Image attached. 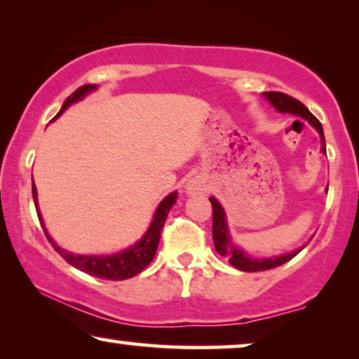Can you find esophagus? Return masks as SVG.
<instances>
[{"label": "esophagus", "mask_w": 359, "mask_h": 359, "mask_svg": "<svg viewBox=\"0 0 359 359\" xmlns=\"http://www.w3.org/2000/svg\"><path fill=\"white\" fill-rule=\"evenodd\" d=\"M186 189H188L189 194H196V193H201V191H204V184L203 181L198 180V178H193L188 181V184H186Z\"/></svg>", "instance_id": "esophagus-1"}]
</instances>
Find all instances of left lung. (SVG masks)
Here are the masks:
<instances>
[{"instance_id":"obj_1","label":"left lung","mask_w":359,"mask_h":359,"mask_svg":"<svg viewBox=\"0 0 359 359\" xmlns=\"http://www.w3.org/2000/svg\"><path fill=\"white\" fill-rule=\"evenodd\" d=\"M264 96L268 97L269 102H271V104L276 107L279 112H289V114H294V116L301 117V119H306L307 122H311V124L318 130V134H320L322 142H323L322 150L325 151V137H323V129H322L320 121H318L317 117L313 116L301 101L296 100V97L286 95V93H279V91H268V93H264ZM209 201H210V204H212L214 247H215V250H217L219 255L227 257L229 263L237 269L253 273V271H264V269L281 266V264L287 263L289 259H292L302 250V248L294 250L292 253L281 255V257H274V258H264V259L250 258L248 255L243 252V250L237 248L232 242H230V235L227 230V222H225V214H224L222 205H220L217 203V199H214V198H210Z\"/></svg>"}]
</instances>
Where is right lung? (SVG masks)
<instances>
[{
    "label": "right lung",
    "mask_w": 359,
    "mask_h": 359,
    "mask_svg": "<svg viewBox=\"0 0 359 359\" xmlns=\"http://www.w3.org/2000/svg\"><path fill=\"white\" fill-rule=\"evenodd\" d=\"M93 90H96L95 85H83L78 88L75 93H72V95L65 100V102H63L62 109L55 116V119L67 109L68 106L72 104V102L81 100L83 96L88 95V93ZM32 198H34V204H36L37 217L41 220V225L43 227L41 212H39V208H37V189L36 186H34V183H32ZM176 198H178V193H171L161 201L149 230H147V233L144 235V238L139 240L134 247L127 248L121 253L111 255V257H88V255L68 253L60 247H57V243H53V240L48 237L46 227H43V232H46L48 242L52 243V247L55 248V252L60 255L67 263H70L72 266H75L76 269H80V271L86 274H91V276L95 278L107 279V281H122V279L132 278L135 276V274H139L142 269L149 266L151 259H154L156 253V247H158V242H160L161 229H163L166 215H168L170 209L173 208V204L176 203Z\"/></svg>",
    "instance_id": "right-lung-1"
}]
</instances>
